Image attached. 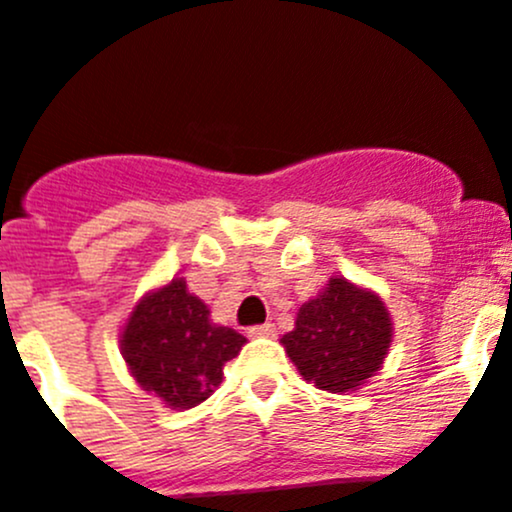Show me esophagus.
Segmentation results:
<instances>
[{
  "label": "esophagus",
  "instance_id": "1",
  "mask_svg": "<svg viewBox=\"0 0 512 512\" xmlns=\"http://www.w3.org/2000/svg\"><path fill=\"white\" fill-rule=\"evenodd\" d=\"M247 333H250V338H274V335H277V325H274V323L252 325Z\"/></svg>",
  "mask_w": 512,
  "mask_h": 512
}]
</instances>
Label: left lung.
<instances>
[{
  "label": "left lung",
  "mask_w": 512,
  "mask_h": 512,
  "mask_svg": "<svg viewBox=\"0 0 512 512\" xmlns=\"http://www.w3.org/2000/svg\"><path fill=\"white\" fill-rule=\"evenodd\" d=\"M393 323L381 296L333 277L296 313L282 345L301 376L330 393L357 391L389 355Z\"/></svg>",
  "instance_id": "8db88e82"
}]
</instances>
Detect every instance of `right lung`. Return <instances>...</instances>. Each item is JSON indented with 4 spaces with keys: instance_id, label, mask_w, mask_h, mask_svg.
<instances>
[{
    "instance_id": "right-lung-1",
    "label": "right lung",
    "mask_w": 512,
    "mask_h": 512,
    "mask_svg": "<svg viewBox=\"0 0 512 512\" xmlns=\"http://www.w3.org/2000/svg\"><path fill=\"white\" fill-rule=\"evenodd\" d=\"M211 311L187 282L148 291L121 333V355L140 389L155 393L172 411H189L223 381V364L238 357L245 338L211 323Z\"/></svg>"
}]
</instances>
